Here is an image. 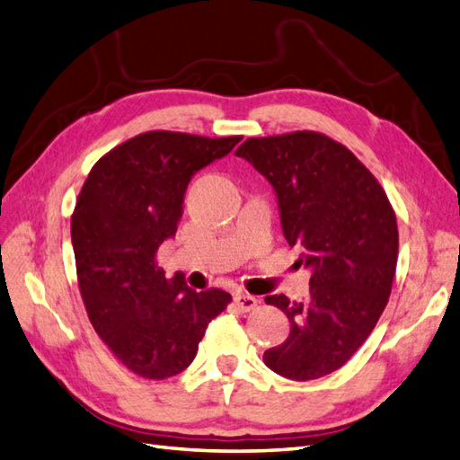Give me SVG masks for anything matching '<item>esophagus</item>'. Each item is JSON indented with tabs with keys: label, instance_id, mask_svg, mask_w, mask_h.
Masks as SVG:
<instances>
[{
	"label": "esophagus",
	"instance_id": "esophagus-1",
	"mask_svg": "<svg viewBox=\"0 0 460 460\" xmlns=\"http://www.w3.org/2000/svg\"><path fill=\"white\" fill-rule=\"evenodd\" d=\"M234 304L238 305L240 312H252V309L257 307L259 300L252 294H245V292H235L234 294Z\"/></svg>",
	"mask_w": 460,
	"mask_h": 460
}]
</instances>
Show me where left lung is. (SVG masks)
Segmentation results:
<instances>
[{
  "label": "left lung",
  "instance_id": "1",
  "mask_svg": "<svg viewBox=\"0 0 460 460\" xmlns=\"http://www.w3.org/2000/svg\"><path fill=\"white\" fill-rule=\"evenodd\" d=\"M235 156L270 181L284 238L312 269L309 294L267 296L290 334L263 362L279 376L309 381L342 367L366 342L389 302L399 228L377 178L325 133L294 131L245 139Z\"/></svg>",
  "mask_w": 460,
  "mask_h": 460
}]
</instances>
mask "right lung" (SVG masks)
Here are the masks:
<instances>
[{
	"instance_id": "obj_1",
	"label": "right lung",
	"mask_w": 460,
	"mask_h": 460,
	"mask_svg": "<svg viewBox=\"0 0 460 460\" xmlns=\"http://www.w3.org/2000/svg\"><path fill=\"white\" fill-rule=\"evenodd\" d=\"M242 137L146 131L111 148L93 166L71 215V242L83 304L98 337L145 379L188 367L210 319L232 296L195 292L156 263L178 230L188 183Z\"/></svg>"
}]
</instances>
